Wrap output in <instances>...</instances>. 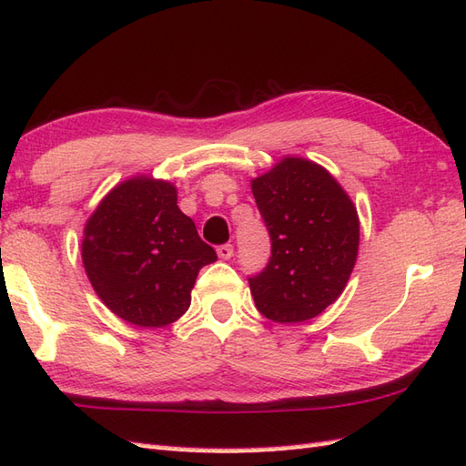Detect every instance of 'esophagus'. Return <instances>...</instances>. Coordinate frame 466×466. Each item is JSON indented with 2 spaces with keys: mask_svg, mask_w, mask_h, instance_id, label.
Masks as SVG:
<instances>
[{
  "mask_svg": "<svg viewBox=\"0 0 466 466\" xmlns=\"http://www.w3.org/2000/svg\"><path fill=\"white\" fill-rule=\"evenodd\" d=\"M218 257L222 258V260L232 258L234 257V247H232V244H219V247H218Z\"/></svg>",
  "mask_w": 466,
  "mask_h": 466,
  "instance_id": "esophagus-1",
  "label": "esophagus"
}]
</instances>
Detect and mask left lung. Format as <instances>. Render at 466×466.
Listing matches in <instances>:
<instances>
[{
    "label": "left lung",
    "instance_id": "obj_1",
    "mask_svg": "<svg viewBox=\"0 0 466 466\" xmlns=\"http://www.w3.org/2000/svg\"><path fill=\"white\" fill-rule=\"evenodd\" d=\"M252 196L270 238V257L248 277L262 316L298 324L338 299L359 252V216L326 168L283 158L252 181Z\"/></svg>",
    "mask_w": 466,
    "mask_h": 466
}]
</instances>
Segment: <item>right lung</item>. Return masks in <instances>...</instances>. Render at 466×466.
<instances>
[{
  "instance_id": "right-lung-1",
  "label": "right lung",
  "mask_w": 466,
  "mask_h": 466,
  "mask_svg": "<svg viewBox=\"0 0 466 466\" xmlns=\"http://www.w3.org/2000/svg\"><path fill=\"white\" fill-rule=\"evenodd\" d=\"M81 252L101 301L140 328L179 319L191 303L199 268L218 260L177 206L173 185L148 177L107 193L89 218Z\"/></svg>"
}]
</instances>
